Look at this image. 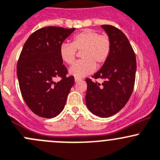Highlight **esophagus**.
Segmentation results:
<instances>
[{"instance_id":"34e87169","label":"esophagus","mask_w":160,"mask_h":160,"mask_svg":"<svg viewBox=\"0 0 160 160\" xmlns=\"http://www.w3.org/2000/svg\"><path fill=\"white\" fill-rule=\"evenodd\" d=\"M80 80H81V78H77V77H75V82H79Z\"/></svg>"}]
</instances>
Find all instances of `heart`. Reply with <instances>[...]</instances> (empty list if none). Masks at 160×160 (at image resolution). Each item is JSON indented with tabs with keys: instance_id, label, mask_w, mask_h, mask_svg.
Listing matches in <instances>:
<instances>
[{
	"instance_id": "b5f03b06",
	"label": "heart",
	"mask_w": 160,
	"mask_h": 160,
	"mask_svg": "<svg viewBox=\"0 0 160 160\" xmlns=\"http://www.w3.org/2000/svg\"><path fill=\"white\" fill-rule=\"evenodd\" d=\"M110 50L111 43L108 36L87 28L75 34L72 43L61 44L59 53L63 62L72 64L76 58L77 50L82 51V60L77 61L69 69L71 75L81 78L94 72L96 66L103 64L110 56Z\"/></svg>"
}]
</instances>
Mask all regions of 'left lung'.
I'll return each instance as SVG.
<instances>
[{
	"mask_svg": "<svg viewBox=\"0 0 160 160\" xmlns=\"http://www.w3.org/2000/svg\"><path fill=\"white\" fill-rule=\"evenodd\" d=\"M111 43L110 56L99 72L92 75L102 84L86 78L85 102L93 114L108 118L125 106L134 89L136 58L129 40L122 31L110 25L101 26Z\"/></svg>",
	"mask_w": 160,
	"mask_h": 160,
	"instance_id": "obj_1",
	"label": "left lung"
}]
</instances>
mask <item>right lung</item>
I'll use <instances>...</instances> for the list:
<instances>
[{
    "mask_svg": "<svg viewBox=\"0 0 160 160\" xmlns=\"http://www.w3.org/2000/svg\"><path fill=\"white\" fill-rule=\"evenodd\" d=\"M75 28L47 26L30 35L17 64V76L22 96L28 108L39 117L52 118L59 114L66 103L74 76L59 53L60 46ZM61 78L59 82L55 78Z\"/></svg>",
    "mask_w": 160,
    "mask_h": 160,
    "instance_id": "add662e5",
    "label": "right lung"
}]
</instances>
